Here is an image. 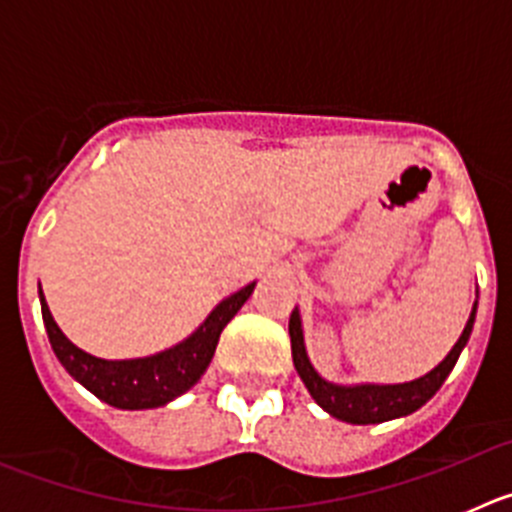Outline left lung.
Masks as SVG:
<instances>
[{"instance_id": "left-lung-1", "label": "left lung", "mask_w": 512, "mask_h": 512, "mask_svg": "<svg viewBox=\"0 0 512 512\" xmlns=\"http://www.w3.org/2000/svg\"><path fill=\"white\" fill-rule=\"evenodd\" d=\"M474 312H477V305L472 307L467 328H464V333L459 336L456 346L451 348V354L446 356L431 374H425V377L408 384H384V387H379V384H361V387H338V384L325 382V379L318 377V372L312 369L310 361H307L305 343H302L300 312L297 310H292V315H289L292 361H295L297 374H300L302 382H305L312 400L318 402L325 413L343 420V423L354 425L384 423V420L402 418V415L415 413V410L423 408L425 402L431 400V397L441 390V384L446 382V377H449L451 369H454L456 359H459L461 348L467 346L469 336H472Z\"/></svg>"}]
</instances>
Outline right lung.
<instances>
[{"label":"right lung","mask_w":512,"mask_h":512,"mask_svg":"<svg viewBox=\"0 0 512 512\" xmlns=\"http://www.w3.org/2000/svg\"><path fill=\"white\" fill-rule=\"evenodd\" d=\"M253 287L256 284H248L241 292L220 302L210 312V318L200 325V330L192 333L184 343L156 356L133 361H104L76 348L53 320L43 292H40V310H43V323L53 354L76 382L84 384L92 395H97L112 408L146 410L166 405L174 397L184 395L192 384H197V379L205 374L215 356L220 333L233 320L235 312L241 310L243 302L251 297Z\"/></svg>","instance_id":"obj_1"}]
</instances>
